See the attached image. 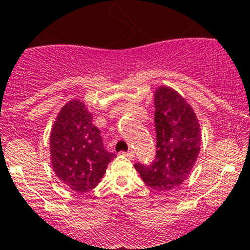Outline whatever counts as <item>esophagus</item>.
<instances>
[{
	"instance_id": "obj_1",
	"label": "esophagus",
	"mask_w": 250,
	"mask_h": 250,
	"mask_svg": "<svg viewBox=\"0 0 250 250\" xmlns=\"http://www.w3.org/2000/svg\"><path fill=\"white\" fill-rule=\"evenodd\" d=\"M124 155L126 156V158H129L130 160H132V159H134V156H135V152L132 151V150H129V151L124 152Z\"/></svg>"
}]
</instances>
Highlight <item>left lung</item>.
Returning a JSON list of instances; mask_svg holds the SVG:
<instances>
[{
  "label": "left lung",
  "mask_w": 250,
  "mask_h": 250,
  "mask_svg": "<svg viewBox=\"0 0 250 250\" xmlns=\"http://www.w3.org/2000/svg\"><path fill=\"white\" fill-rule=\"evenodd\" d=\"M156 155L150 165L136 163L147 187L170 190L189 176L202 144L200 126L191 106L175 90L161 86L155 99Z\"/></svg>",
  "instance_id": "obj_1"
}]
</instances>
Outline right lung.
I'll return each instance as SVG.
<instances>
[{
	"label": "right lung",
	"instance_id": "1",
	"mask_svg": "<svg viewBox=\"0 0 250 250\" xmlns=\"http://www.w3.org/2000/svg\"><path fill=\"white\" fill-rule=\"evenodd\" d=\"M50 149L57 178L80 194L98 185L116 156L105 149L92 115L77 100L67 103L60 111L51 131Z\"/></svg>",
	"mask_w": 250,
	"mask_h": 250
}]
</instances>
